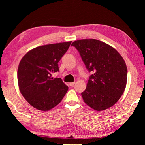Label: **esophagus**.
<instances>
[{"mask_svg":"<svg viewBox=\"0 0 145 145\" xmlns=\"http://www.w3.org/2000/svg\"><path fill=\"white\" fill-rule=\"evenodd\" d=\"M74 84H75V82H70V83H69V85L70 86H73L74 85Z\"/></svg>","mask_w":145,"mask_h":145,"instance_id":"esophagus-1","label":"esophagus"}]
</instances>
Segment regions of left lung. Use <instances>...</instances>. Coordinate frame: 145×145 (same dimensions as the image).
<instances>
[{"label":"left lung","mask_w":145,"mask_h":145,"mask_svg":"<svg viewBox=\"0 0 145 145\" xmlns=\"http://www.w3.org/2000/svg\"><path fill=\"white\" fill-rule=\"evenodd\" d=\"M72 45L79 54L88 72L93 73L81 93L84 102L95 111H103L118 101L125 89L127 68L116 49L101 41L85 39Z\"/></svg>","instance_id":"left-lung-1"}]
</instances>
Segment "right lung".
<instances>
[{
  "label": "right lung",
  "mask_w": 145,
  "mask_h": 145,
  "mask_svg": "<svg viewBox=\"0 0 145 145\" xmlns=\"http://www.w3.org/2000/svg\"><path fill=\"white\" fill-rule=\"evenodd\" d=\"M72 41L38 46L26 54L19 63L17 77L20 91L33 107L49 111L59 104L68 87L61 78L58 63Z\"/></svg>",
  "instance_id": "obj_1"
}]
</instances>
